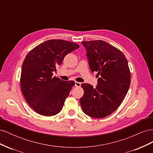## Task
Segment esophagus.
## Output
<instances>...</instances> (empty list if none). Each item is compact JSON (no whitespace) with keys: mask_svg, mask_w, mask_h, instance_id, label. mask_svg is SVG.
I'll use <instances>...</instances> for the list:
<instances>
[{"mask_svg":"<svg viewBox=\"0 0 153 153\" xmlns=\"http://www.w3.org/2000/svg\"><path fill=\"white\" fill-rule=\"evenodd\" d=\"M75 87H80V86H81V84H80V82H78L75 81Z\"/></svg>","mask_w":153,"mask_h":153,"instance_id":"obj_1","label":"esophagus"}]
</instances>
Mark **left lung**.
Segmentation results:
<instances>
[{
  "label": "left lung",
  "mask_w": 153,
  "mask_h": 153,
  "mask_svg": "<svg viewBox=\"0 0 153 153\" xmlns=\"http://www.w3.org/2000/svg\"><path fill=\"white\" fill-rule=\"evenodd\" d=\"M92 73L97 71L98 85L82 84L84 94L80 99L84 112L93 118L112 114L123 102L131 82L128 61L114 46L102 40L82 41Z\"/></svg>",
  "instance_id": "8db88e82"
}]
</instances>
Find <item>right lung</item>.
<instances>
[{"mask_svg":"<svg viewBox=\"0 0 153 153\" xmlns=\"http://www.w3.org/2000/svg\"><path fill=\"white\" fill-rule=\"evenodd\" d=\"M80 46L62 39H50L36 46L22 64L20 85L26 101L36 112L52 116L61 112L75 82L53 76L64 57Z\"/></svg>","mask_w":153,"mask_h":153,"instance_id":"obj_1","label":"right lung"}]
</instances>
